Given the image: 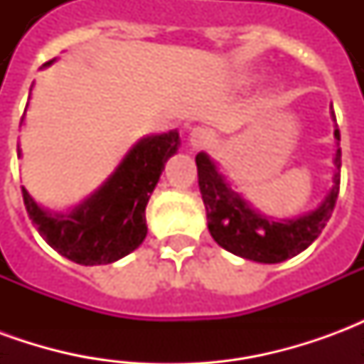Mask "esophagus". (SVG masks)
<instances>
[{
    "mask_svg": "<svg viewBox=\"0 0 364 364\" xmlns=\"http://www.w3.org/2000/svg\"><path fill=\"white\" fill-rule=\"evenodd\" d=\"M208 140H210V134H208V130H206V128L197 127L191 130L189 142L193 148H203V146H206V144H208Z\"/></svg>",
    "mask_w": 364,
    "mask_h": 364,
    "instance_id": "1",
    "label": "esophagus"
}]
</instances>
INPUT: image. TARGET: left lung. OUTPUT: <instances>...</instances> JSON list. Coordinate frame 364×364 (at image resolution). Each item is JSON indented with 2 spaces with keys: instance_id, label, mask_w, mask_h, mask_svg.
Listing matches in <instances>:
<instances>
[{
  "instance_id": "obj_1",
  "label": "left lung",
  "mask_w": 364,
  "mask_h": 364,
  "mask_svg": "<svg viewBox=\"0 0 364 364\" xmlns=\"http://www.w3.org/2000/svg\"><path fill=\"white\" fill-rule=\"evenodd\" d=\"M336 120V112L331 111ZM336 140L339 142V128H336ZM339 146V144H337ZM198 189L206 206V220L214 242L226 252L240 255L244 259L259 261V263H281L304 252L331 218L339 181H341V150L336 151V175L333 187L323 200V205L308 216L296 220L273 222L261 216L245 205L244 200L230 189L222 175L216 171L210 158L206 154H198L197 158Z\"/></svg>"
}]
</instances>
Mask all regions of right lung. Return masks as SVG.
I'll use <instances>...</instances> for the list:
<instances>
[{"label":"right lung","instance_id":"add662e5","mask_svg":"<svg viewBox=\"0 0 364 364\" xmlns=\"http://www.w3.org/2000/svg\"><path fill=\"white\" fill-rule=\"evenodd\" d=\"M177 148V130L144 138L128 151L111 179L68 216L46 214L23 187L28 218L52 250L80 265H103L120 259L134 252L148 234L146 205L166 161Z\"/></svg>","mask_w":364,"mask_h":364}]
</instances>
